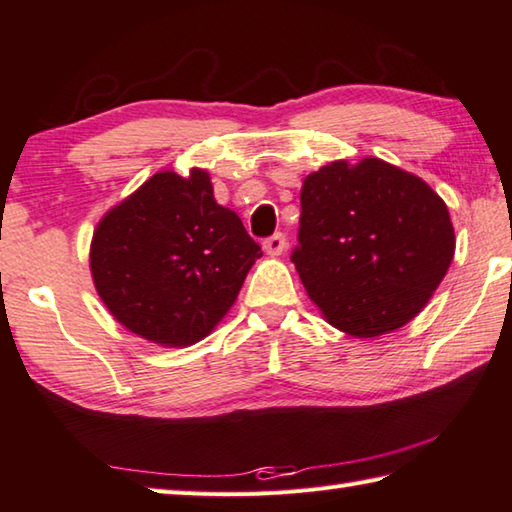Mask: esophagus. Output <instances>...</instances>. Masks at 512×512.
<instances>
[{
	"label": "esophagus",
	"mask_w": 512,
	"mask_h": 512,
	"mask_svg": "<svg viewBox=\"0 0 512 512\" xmlns=\"http://www.w3.org/2000/svg\"><path fill=\"white\" fill-rule=\"evenodd\" d=\"M284 248H287V237L282 235V232H275V235H271L268 239H264V250L268 255H282Z\"/></svg>",
	"instance_id": "1"
}]
</instances>
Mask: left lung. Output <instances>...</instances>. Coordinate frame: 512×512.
<instances>
[{"mask_svg":"<svg viewBox=\"0 0 512 512\" xmlns=\"http://www.w3.org/2000/svg\"><path fill=\"white\" fill-rule=\"evenodd\" d=\"M291 262L329 325L372 339L427 305L454 259L443 198L379 158L309 173Z\"/></svg>","mask_w":512,"mask_h":512,"instance_id":"obj_1","label":"left lung"}]
</instances>
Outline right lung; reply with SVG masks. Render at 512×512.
<instances>
[{
  "mask_svg": "<svg viewBox=\"0 0 512 512\" xmlns=\"http://www.w3.org/2000/svg\"><path fill=\"white\" fill-rule=\"evenodd\" d=\"M262 248L214 201L210 176L160 171L103 216L90 246L103 305L146 341L185 348L235 305Z\"/></svg>",
  "mask_w": 512,
  "mask_h": 512,
  "instance_id": "add662e5",
  "label": "right lung"
}]
</instances>
